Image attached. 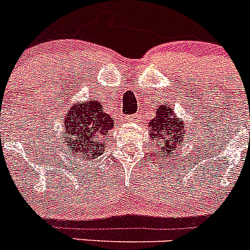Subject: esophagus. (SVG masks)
<instances>
[{"label": "esophagus", "mask_w": 250, "mask_h": 250, "mask_svg": "<svg viewBox=\"0 0 250 250\" xmlns=\"http://www.w3.org/2000/svg\"><path fill=\"white\" fill-rule=\"evenodd\" d=\"M126 121L127 123H132V121H134V118H132V116H127Z\"/></svg>", "instance_id": "34e87169"}]
</instances>
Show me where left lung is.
<instances>
[{"label": "left lung", "instance_id": "left-lung-1", "mask_svg": "<svg viewBox=\"0 0 250 250\" xmlns=\"http://www.w3.org/2000/svg\"><path fill=\"white\" fill-rule=\"evenodd\" d=\"M184 125V121L179 120L169 106L160 105L156 110L155 118L150 120L147 125L152 144L156 143L158 146H163L161 149L165 154H171L176 149V145L183 141L185 135Z\"/></svg>", "mask_w": 250, "mask_h": 250}]
</instances>
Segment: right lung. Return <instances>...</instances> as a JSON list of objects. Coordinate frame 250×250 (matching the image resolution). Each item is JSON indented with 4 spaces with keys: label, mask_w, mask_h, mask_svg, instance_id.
<instances>
[{
    "label": "right lung",
    "mask_w": 250,
    "mask_h": 250,
    "mask_svg": "<svg viewBox=\"0 0 250 250\" xmlns=\"http://www.w3.org/2000/svg\"><path fill=\"white\" fill-rule=\"evenodd\" d=\"M114 124L111 116L104 111L100 101L74 104L63 119L66 129L62 141L70 154L72 152L79 160L90 161L105 152Z\"/></svg>",
    "instance_id": "1"
}]
</instances>
